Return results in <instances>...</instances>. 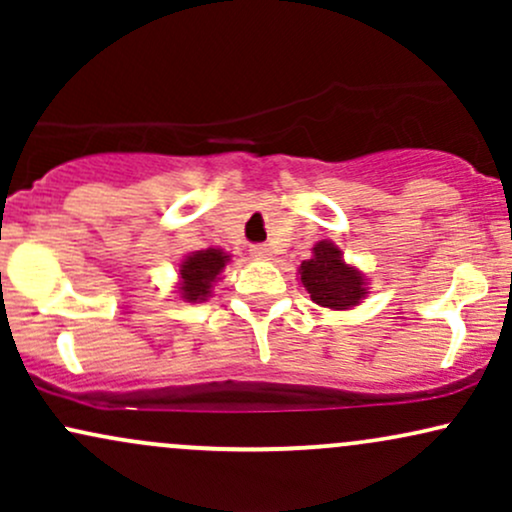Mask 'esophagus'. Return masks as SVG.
<instances>
[{
    "label": "esophagus",
    "instance_id": "1",
    "mask_svg": "<svg viewBox=\"0 0 512 512\" xmlns=\"http://www.w3.org/2000/svg\"><path fill=\"white\" fill-rule=\"evenodd\" d=\"M250 255L255 257V260H269V257H272V248L264 243H257L250 248Z\"/></svg>",
    "mask_w": 512,
    "mask_h": 512
}]
</instances>
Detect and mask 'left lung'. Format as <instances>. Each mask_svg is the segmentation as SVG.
<instances>
[{
  "mask_svg": "<svg viewBox=\"0 0 512 512\" xmlns=\"http://www.w3.org/2000/svg\"><path fill=\"white\" fill-rule=\"evenodd\" d=\"M315 255L301 264V281L310 298L322 308L346 310L366 296V279L342 260L330 240H320Z\"/></svg>",
  "mask_w": 512,
  "mask_h": 512,
  "instance_id": "8db88e82",
  "label": "left lung"
}]
</instances>
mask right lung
Listing matches in <instances>:
<instances>
[{
	"instance_id": "1",
	"label": "right lung",
	"mask_w": 512,
	"mask_h": 512,
	"mask_svg": "<svg viewBox=\"0 0 512 512\" xmlns=\"http://www.w3.org/2000/svg\"><path fill=\"white\" fill-rule=\"evenodd\" d=\"M228 255H223L221 250H199L192 252L185 262L180 264V279H182V298L190 303L204 301L211 293V284L216 281V276L223 267H226Z\"/></svg>"
}]
</instances>
